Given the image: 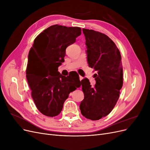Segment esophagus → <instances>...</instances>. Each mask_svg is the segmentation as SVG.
Here are the masks:
<instances>
[{
  "instance_id": "1",
  "label": "esophagus",
  "mask_w": 150,
  "mask_h": 150,
  "mask_svg": "<svg viewBox=\"0 0 150 150\" xmlns=\"http://www.w3.org/2000/svg\"><path fill=\"white\" fill-rule=\"evenodd\" d=\"M83 77H82V76H79V79H80V81H81V80H83Z\"/></svg>"
}]
</instances>
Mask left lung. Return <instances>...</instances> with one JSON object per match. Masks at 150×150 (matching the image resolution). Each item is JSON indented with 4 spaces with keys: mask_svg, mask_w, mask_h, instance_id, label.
<instances>
[{
    "mask_svg": "<svg viewBox=\"0 0 150 150\" xmlns=\"http://www.w3.org/2000/svg\"><path fill=\"white\" fill-rule=\"evenodd\" d=\"M88 65L97 72L94 87L88 78L81 81L84 99L80 110L85 117L98 120L110 114L120 96L123 79L121 56L116 44L106 35L83 29Z\"/></svg>",
    "mask_w": 150,
    "mask_h": 150,
    "instance_id": "8db88e82",
    "label": "left lung"
}]
</instances>
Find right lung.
<instances>
[{"label":"right lung","mask_w":150,"mask_h":150,"mask_svg":"<svg viewBox=\"0 0 150 150\" xmlns=\"http://www.w3.org/2000/svg\"><path fill=\"white\" fill-rule=\"evenodd\" d=\"M81 34L78 27L51 25L37 36L30 49L26 78L36 107L47 116L59 114L69 93L81 86L78 74L64 76L58 72L66 48Z\"/></svg>","instance_id":"add662e5"}]
</instances>
